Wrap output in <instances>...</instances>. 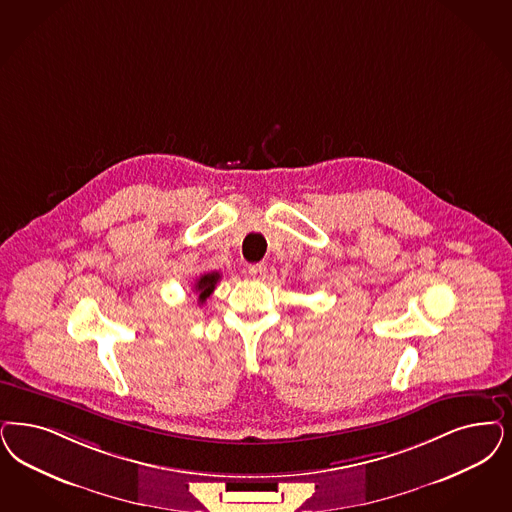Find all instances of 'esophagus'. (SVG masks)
Returning <instances> with one entry per match:
<instances>
[{
    "label": "esophagus",
    "instance_id": "1",
    "mask_svg": "<svg viewBox=\"0 0 512 512\" xmlns=\"http://www.w3.org/2000/svg\"><path fill=\"white\" fill-rule=\"evenodd\" d=\"M247 272H249V276H251V278H257V280H261V278H265L266 276V265L265 263L249 265L247 266Z\"/></svg>",
    "mask_w": 512,
    "mask_h": 512
}]
</instances>
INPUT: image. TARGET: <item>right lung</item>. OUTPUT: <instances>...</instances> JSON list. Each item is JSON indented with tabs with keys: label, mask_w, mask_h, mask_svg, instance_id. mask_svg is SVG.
Masks as SVG:
<instances>
[{
	"label": "right lung",
	"mask_w": 512,
	"mask_h": 512,
	"mask_svg": "<svg viewBox=\"0 0 512 512\" xmlns=\"http://www.w3.org/2000/svg\"><path fill=\"white\" fill-rule=\"evenodd\" d=\"M219 272H206V274H202L196 283H194V291H196V295H198V302L200 304H204L206 299L210 297L213 293V289H215V285L219 282Z\"/></svg>",
	"instance_id": "obj_1"
}]
</instances>
